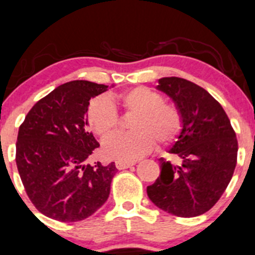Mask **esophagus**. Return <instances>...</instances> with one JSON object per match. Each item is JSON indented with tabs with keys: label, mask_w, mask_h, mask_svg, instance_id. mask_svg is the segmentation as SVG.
Returning <instances> with one entry per match:
<instances>
[{
	"label": "esophagus",
	"mask_w": 255,
	"mask_h": 255,
	"mask_svg": "<svg viewBox=\"0 0 255 255\" xmlns=\"http://www.w3.org/2000/svg\"><path fill=\"white\" fill-rule=\"evenodd\" d=\"M133 165H135V161H122V160L116 161V167L119 168V170H125V168L130 167V166Z\"/></svg>",
	"instance_id": "esophagus-1"
}]
</instances>
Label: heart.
<instances>
[{"instance_id":"heart-1","label":"heart","mask_w":255,"mask_h":255,"mask_svg":"<svg viewBox=\"0 0 255 255\" xmlns=\"http://www.w3.org/2000/svg\"><path fill=\"white\" fill-rule=\"evenodd\" d=\"M123 109L136 115L133 133H116L103 143L105 156L114 160L133 161L154 148L155 141L167 145L183 129V115L175 104L163 101L160 93L148 87H136L115 96ZM88 122L98 135L112 134L119 127V114L106 98H96L88 109Z\"/></svg>"}]
</instances>
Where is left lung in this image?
Segmentation results:
<instances>
[{
    "mask_svg": "<svg viewBox=\"0 0 255 255\" xmlns=\"http://www.w3.org/2000/svg\"><path fill=\"white\" fill-rule=\"evenodd\" d=\"M183 115V129L170 149L181 159L172 165L159 160L161 172L148 186L149 199L179 218L210 210L229 186L237 163L238 143L226 112L205 89L178 77L159 79Z\"/></svg>",
    "mask_w": 255,
    "mask_h": 255,
    "instance_id": "obj_1",
    "label": "left lung"
}]
</instances>
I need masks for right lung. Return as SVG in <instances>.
Returning a JSON list of instances; mask_svg holds the SVG:
<instances>
[{
  "label": "right lung",
  "mask_w": 255,
  "mask_h": 255,
  "mask_svg": "<svg viewBox=\"0 0 255 255\" xmlns=\"http://www.w3.org/2000/svg\"><path fill=\"white\" fill-rule=\"evenodd\" d=\"M109 85L73 80L31 107L18 132L15 162L29 199L47 218L76 222L105 204L117 168L89 165L99 143L88 130L89 100Z\"/></svg>",
  "instance_id": "1"
}]
</instances>
